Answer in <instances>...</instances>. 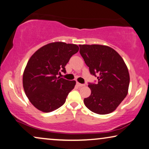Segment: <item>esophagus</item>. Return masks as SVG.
Returning <instances> with one entry per match:
<instances>
[{
    "instance_id": "34e87169",
    "label": "esophagus",
    "mask_w": 149,
    "mask_h": 149,
    "mask_svg": "<svg viewBox=\"0 0 149 149\" xmlns=\"http://www.w3.org/2000/svg\"><path fill=\"white\" fill-rule=\"evenodd\" d=\"M77 85L79 86V87H82V86H84V85H85V84H81V83H79V82H77Z\"/></svg>"
}]
</instances>
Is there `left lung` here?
Here are the masks:
<instances>
[{
    "instance_id": "obj_1",
    "label": "left lung",
    "mask_w": 149,
    "mask_h": 149,
    "mask_svg": "<svg viewBox=\"0 0 149 149\" xmlns=\"http://www.w3.org/2000/svg\"><path fill=\"white\" fill-rule=\"evenodd\" d=\"M80 54L97 77V83L88 82L91 94L84 103L93 113L106 114L114 111L128 93L130 77L127 65L112 48L99 45H80Z\"/></svg>"
}]
</instances>
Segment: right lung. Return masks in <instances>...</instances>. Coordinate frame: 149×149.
<instances>
[{
    "label": "right lung",
    "mask_w": 149,
    "mask_h": 149,
    "mask_svg": "<svg viewBox=\"0 0 149 149\" xmlns=\"http://www.w3.org/2000/svg\"><path fill=\"white\" fill-rule=\"evenodd\" d=\"M79 50L76 45L52 42L41 47L29 59L23 73V88L30 102L39 111L50 113L65 102L76 82L58 75L66 73V65Z\"/></svg>",
    "instance_id": "obj_1"
}]
</instances>
